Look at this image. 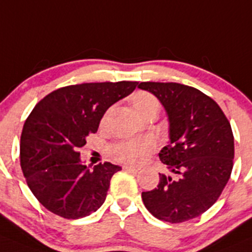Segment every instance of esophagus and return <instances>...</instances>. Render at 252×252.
I'll list each match as a JSON object with an SVG mask.
<instances>
[{
    "label": "esophagus",
    "mask_w": 252,
    "mask_h": 252,
    "mask_svg": "<svg viewBox=\"0 0 252 252\" xmlns=\"http://www.w3.org/2000/svg\"><path fill=\"white\" fill-rule=\"evenodd\" d=\"M124 168L128 172H132V173H137V172L141 171L140 167H136V166H125Z\"/></svg>",
    "instance_id": "obj_1"
}]
</instances>
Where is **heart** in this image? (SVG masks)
Here are the masks:
<instances>
[{
	"label": "heart",
	"instance_id": "1",
	"mask_svg": "<svg viewBox=\"0 0 252 252\" xmlns=\"http://www.w3.org/2000/svg\"><path fill=\"white\" fill-rule=\"evenodd\" d=\"M131 104L135 111L141 117H145L150 112H158L159 101L155 95L147 92H137L131 97ZM109 111L102 117V124L106 121ZM157 150V143L153 138H138V140H126L115 143L110 148V155L114 159L122 163L141 164L143 163L155 151Z\"/></svg>",
	"mask_w": 252,
	"mask_h": 252
}]
</instances>
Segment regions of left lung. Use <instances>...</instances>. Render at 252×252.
I'll use <instances>...</instances> for the list:
<instances>
[{
	"instance_id": "left-lung-1",
	"label": "left lung",
	"mask_w": 252,
	"mask_h": 252,
	"mask_svg": "<svg viewBox=\"0 0 252 252\" xmlns=\"http://www.w3.org/2000/svg\"><path fill=\"white\" fill-rule=\"evenodd\" d=\"M166 109L169 145L159 159L176 178L159 173V183L142 191L148 212L163 221L183 222L207 212L224 190L232 171L234 135L219 105L191 86L145 81Z\"/></svg>"
}]
</instances>
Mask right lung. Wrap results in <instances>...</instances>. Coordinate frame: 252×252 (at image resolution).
<instances>
[{"mask_svg": "<svg viewBox=\"0 0 252 252\" xmlns=\"http://www.w3.org/2000/svg\"><path fill=\"white\" fill-rule=\"evenodd\" d=\"M137 84L64 86L35 105L23 126L20 159L31 191L45 209L64 219H79L101 207L111 177L121 167L105 162L89 169L81 163L79 148L96 132L106 110Z\"/></svg>", "mask_w": 252, "mask_h": 252, "instance_id": "add662e5", "label": "right lung"}]
</instances>
